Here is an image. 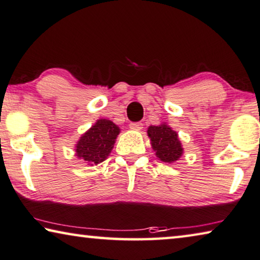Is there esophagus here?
Segmentation results:
<instances>
[{
    "instance_id": "34e87169",
    "label": "esophagus",
    "mask_w": 260,
    "mask_h": 260,
    "mask_svg": "<svg viewBox=\"0 0 260 260\" xmlns=\"http://www.w3.org/2000/svg\"><path fill=\"white\" fill-rule=\"evenodd\" d=\"M142 122H131L129 123V128L133 131H140L142 128Z\"/></svg>"
}]
</instances>
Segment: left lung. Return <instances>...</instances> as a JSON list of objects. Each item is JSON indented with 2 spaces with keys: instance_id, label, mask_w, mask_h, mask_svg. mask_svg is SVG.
Returning <instances> with one entry per match:
<instances>
[{
  "instance_id": "obj_1",
  "label": "left lung",
  "mask_w": 260,
  "mask_h": 260,
  "mask_svg": "<svg viewBox=\"0 0 260 260\" xmlns=\"http://www.w3.org/2000/svg\"><path fill=\"white\" fill-rule=\"evenodd\" d=\"M148 137L156 156L164 163H174L183 155V147L177 132L170 126L162 123L148 127Z\"/></svg>"
}]
</instances>
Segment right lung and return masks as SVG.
Listing matches in <instances>:
<instances>
[{"label": "right lung", "instance_id": "1", "mask_svg": "<svg viewBox=\"0 0 260 260\" xmlns=\"http://www.w3.org/2000/svg\"><path fill=\"white\" fill-rule=\"evenodd\" d=\"M120 128L108 119H100L82 135L76 143V156L89 166L100 164L112 151Z\"/></svg>", "mask_w": 260, "mask_h": 260}]
</instances>
